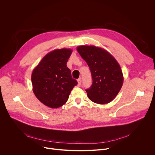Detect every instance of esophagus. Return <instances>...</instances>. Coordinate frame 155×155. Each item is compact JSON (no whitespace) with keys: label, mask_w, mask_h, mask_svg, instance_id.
Listing matches in <instances>:
<instances>
[{"label":"esophagus","mask_w":155,"mask_h":155,"mask_svg":"<svg viewBox=\"0 0 155 155\" xmlns=\"http://www.w3.org/2000/svg\"><path fill=\"white\" fill-rule=\"evenodd\" d=\"M77 81H78V86H80V85H81V78H79L77 80Z\"/></svg>","instance_id":"esophagus-1"}]
</instances>
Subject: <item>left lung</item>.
Wrapping results in <instances>:
<instances>
[{
	"label": "left lung",
	"instance_id": "left-lung-1",
	"mask_svg": "<svg viewBox=\"0 0 155 155\" xmlns=\"http://www.w3.org/2000/svg\"><path fill=\"white\" fill-rule=\"evenodd\" d=\"M91 71L93 84L86 90L89 99L99 104L112 101L120 92L123 75L120 64L107 50L93 45L77 48Z\"/></svg>",
	"mask_w": 155,
	"mask_h": 155
}]
</instances>
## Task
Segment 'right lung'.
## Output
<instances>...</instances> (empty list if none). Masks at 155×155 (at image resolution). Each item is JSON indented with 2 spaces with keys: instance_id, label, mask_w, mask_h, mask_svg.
I'll list each match as a JSON object with an SVG mask.
<instances>
[{
  "instance_id": "right-lung-1",
  "label": "right lung",
  "mask_w": 155,
  "mask_h": 155,
  "mask_svg": "<svg viewBox=\"0 0 155 155\" xmlns=\"http://www.w3.org/2000/svg\"><path fill=\"white\" fill-rule=\"evenodd\" d=\"M72 53L70 48L53 50L43 58L33 70L31 80L36 97L45 105L57 108L68 101L77 84L67 62Z\"/></svg>"
}]
</instances>
